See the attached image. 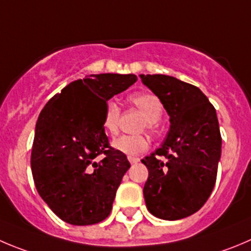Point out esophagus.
Listing matches in <instances>:
<instances>
[{
  "label": "esophagus",
  "mask_w": 251,
  "mask_h": 251,
  "mask_svg": "<svg viewBox=\"0 0 251 251\" xmlns=\"http://www.w3.org/2000/svg\"><path fill=\"white\" fill-rule=\"evenodd\" d=\"M128 160H129L130 164H137L139 161V157H134V156H128Z\"/></svg>",
  "instance_id": "34e87169"
}]
</instances>
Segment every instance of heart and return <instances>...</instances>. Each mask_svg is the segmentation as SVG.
Listing matches in <instances>:
<instances>
[{"label":"heart","instance_id":"1","mask_svg":"<svg viewBox=\"0 0 251 251\" xmlns=\"http://www.w3.org/2000/svg\"><path fill=\"white\" fill-rule=\"evenodd\" d=\"M130 102L144 114L145 122L143 127L147 129L155 130L156 123L163 116L164 107L161 101L155 95L137 94L130 97ZM119 118H121V107L116 101L109 100L104 104L102 127L108 134H116L118 132ZM112 147L128 156H134L144 152L149 148V139L144 135H121L112 142Z\"/></svg>","mask_w":251,"mask_h":251}]
</instances>
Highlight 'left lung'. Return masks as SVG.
<instances>
[{
    "instance_id": "8db88e82",
    "label": "left lung",
    "mask_w": 251,
    "mask_h": 251,
    "mask_svg": "<svg viewBox=\"0 0 251 251\" xmlns=\"http://www.w3.org/2000/svg\"><path fill=\"white\" fill-rule=\"evenodd\" d=\"M170 116L161 147L142 160L149 171L144 185L148 211L165 221L201 209L213 191L222 138L213 104L199 87L168 75H139Z\"/></svg>"
}]
</instances>
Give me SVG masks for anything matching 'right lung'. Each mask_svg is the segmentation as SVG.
I'll list each match as a JSON object with an SVG mask.
<instances>
[{
	"label": "right lung",
	"mask_w": 251,
	"mask_h": 251,
	"mask_svg": "<svg viewBox=\"0 0 251 251\" xmlns=\"http://www.w3.org/2000/svg\"><path fill=\"white\" fill-rule=\"evenodd\" d=\"M135 81L133 74L76 80L51 97L38 117L33 178L40 197L66 223L90 226L111 213L130 164L126 154L109 147L102 117L106 102ZM100 154L104 157L96 160Z\"/></svg>",
	"instance_id": "right-lung-1"
}]
</instances>
